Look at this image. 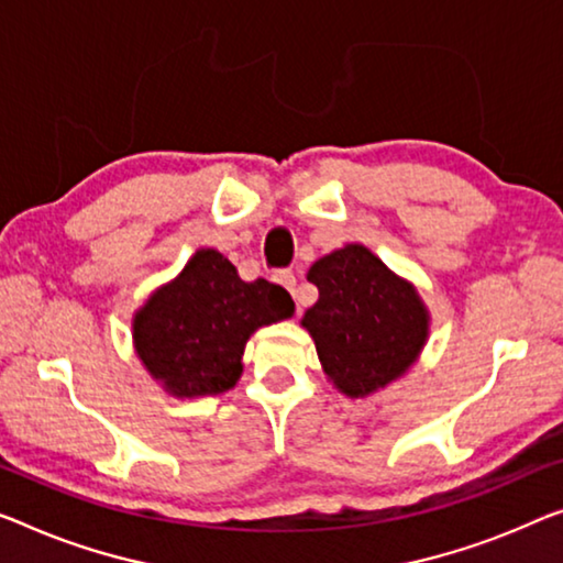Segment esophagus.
I'll list each match as a JSON object with an SVG mask.
<instances>
[{"mask_svg":"<svg viewBox=\"0 0 563 563\" xmlns=\"http://www.w3.org/2000/svg\"><path fill=\"white\" fill-rule=\"evenodd\" d=\"M275 283H280L285 290L290 292L292 298L298 296V290H296V285H298V280H296V275L292 273H288V271H280V273H275Z\"/></svg>","mask_w":563,"mask_h":563,"instance_id":"obj_1","label":"esophagus"}]
</instances>
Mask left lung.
I'll return each mask as SVG.
<instances>
[{"mask_svg":"<svg viewBox=\"0 0 563 563\" xmlns=\"http://www.w3.org/2000/svg\"><path fill=\"white\" fill-rule=\"evenodd\" d=\"M308 280L318 300L300 325L335 389L364 399L412 368L430 339V310L412 283L358 242L318 257Z\"/></svg>","mask_w":563,"mask_h":563,"instance_id":"1","label":"left lung"}]
</instances>
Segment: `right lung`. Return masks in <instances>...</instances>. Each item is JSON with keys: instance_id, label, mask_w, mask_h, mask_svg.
Listing matches in <instances>:
<instances>
[{"instance_id": "obj_1", "label": "right lung", "mask_w": 563, "mask_h": 563, "mask_svg": "<svg viewBox=\"0 0 563 563\" xmlns=\"http://www.w3.org/2000/svg\"><path fill=\"white\" fill-rule=\"evenodd\" d=\"M292 313L288 290L242 280L220 250L201 247L133 313V349L172 397H214L240 382L250 335Z\"/></svg>"}]
</instances>
